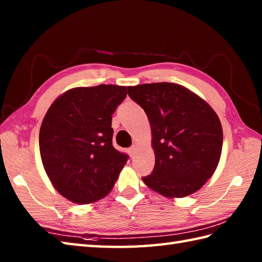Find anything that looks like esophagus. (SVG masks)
<instances>
[{
    "label": "esophagus",
    "mask_w": 262,
    "mask_h": 262,
    "mask_svg": "<svg viewBox=\"0 0 262 262\" xmlns=\"http://www.w3.org/2000/svg\"><path fill=\"white\" fill-rule=\"evenodd\" d=\"M128 152H129V155L133 158L136 153V147L135 146H132L129 149H128Z\"/></svg>",
    "instance_id": "1"
}]
</instances>
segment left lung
I'll use <instances>...</instances> for the list:
<instances>
[{"label": "left lung", "mask_w": 262, "mask_h": 262, "mask_svg": "<svg viewBox=\"0 0 262 262\" xmlns=\"http://www.w3.org/2000/svg\"><path fill=\"white\" fill-rule=\"evenodd\" d=\"M145 111L155 154L153 172L142 178L168 198L196 192L219 165L223 129L214 109L196 93L169 82L127 86Z\"/></svg>", "instance_id": "obj_1"}]
</instances>
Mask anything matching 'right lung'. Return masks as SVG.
I'll return each instance as SVG.
<instances>
[{
	"label": "right lung",
	"instance_id": "1",
	"mask_svg": "<svg viewBox=\"0 0 262 262\" xmlns=\"http://www.w3.org/2000/svg\"><path fill=\"white\" fill-rule=\"evenodd\" d=\"M127 88H73L49 107L39 132L43 169L54 188L74 204H91L111 191L128 157L113 146V114Z\"/></svg>",
	"mask_w": 262,
	"mask_h": 262
}]
</instances>
